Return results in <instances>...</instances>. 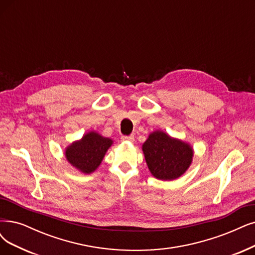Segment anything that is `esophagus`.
<instances>
[{"label":"esophagus","mask_w":255,"mask_h":255,"mask_svg":"<svg viewBox=\"0 0 255 255\" xmlns=\"http://www.w3.org/2000/svg\"><path fill=\"white\" fill-rule=\"evenodd\" d=\"M122 140H128V142H133L134 140V136L133 135H123Z\"/></svg>","instance_id":"34e87169"}]
</instances>
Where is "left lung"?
<instances>
[{"label":"left lung","mask_w":255,"mask_h":255,"mask_svg":"<svg viewBox=\"0 0 255 255\" xmlns=\"http://www.w3.org/2000/svg\"><path fill=\"white\" fill-rule=\"evenodd\" d=\"M148 168L158 180L171 181L180 177L190 166L192 148L180 139L171 138L163 131H155L143 145Z\"/></svg>","instance_id":"8db88e82"}]
</instances>
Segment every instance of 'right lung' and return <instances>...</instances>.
<instances>
[{
	"instance_id": "1",
	"label": "right lung",
	"mask_w": 255,
	"mask_h": 255,
	"mask_svg": "<svg viewBox=\"0 0 255 255\" xmlns=\"http://www.w3.org/2000/svg\"><path fill=\"white\" fill-rule=\"evenodd\" d=\"M111 144L110 138L103 137L97 132H89L66 149L65 155L80 171L91 173L99 167Z\"/></svg>"
}]
</instances>
